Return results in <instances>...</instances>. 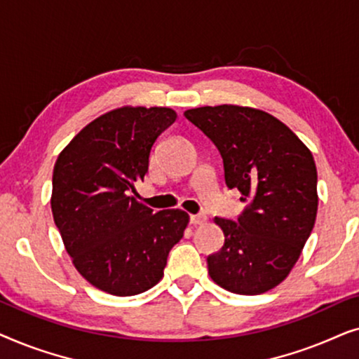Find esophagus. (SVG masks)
<instances>
[{
	"instance_id": "1",
	"label": "esophagus",
	"mask_w": 359,
	"mask_h": 359,
	"mask_svg": "<svg viewBox=\"0 0 359 359\" xmlns=\"http://www.w3.org/2000/svg\"><path fill=\"white\" fill-rule=\"evenodd\" d=\"M189 220H191V224H193V225H203L205 220H208V217H205V215H203V214H198V215H191Z\"/></svg>"
}]
</instances>
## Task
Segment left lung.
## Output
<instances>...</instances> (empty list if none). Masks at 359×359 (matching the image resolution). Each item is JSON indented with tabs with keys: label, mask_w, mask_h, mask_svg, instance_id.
<instances>
[{
	"label": "left lung",
	"mask_w": 359,
	"mask_h": 359,
	"mask_svg": "<svg viewBox=\"0 0 359 359\" xmlns=\"http://www.w3.org/2000/svg\"><path fill=\"white\" fill-rule=\"evenodd\" d=\"M184 116L219 149L229 188L248 201L237 222L214 219L225 242L208 257L209 276L242 296L266 292L287 278L316 224L312 151L286 124L255 107L204 106Z\"/></svg>",
	"instance_id": "1"
}]
</instances>
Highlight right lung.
<instances>
[{
	"label": "right lung",
	"instance_id": "obj_1",
	"mask_svg": "<svg viewBox=\"0 0 359 359\" xmlns=\"http://www.w3.org/2000/svg\"><path fill=\"white\" fill-rule=\"evenodd\" d=\"M176 117L170 107H117L83 127L53 166L50 205L67 253L88 283L112 296L154 287L189 224L184 210L154 214L132 196Z\"/></svg>",
	"mask_w": 359,
	"mask_h": 359
}]
</instances>
